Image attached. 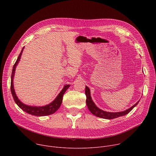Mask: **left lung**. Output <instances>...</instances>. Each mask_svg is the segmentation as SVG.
<instances>
[{
    "label": "left lung",
    "mask_w": 156,
    "mask_h": 156,
    "mask_svg": "<svg viewBox=\"0 0 156 156\" xmlns=\"http://www.w3.org/2000/svg\"><path fill=\"white\" fill-rule=\"evenodd\" d=\"M85 94L86 96V104H87V108H89V110H90V112L96 117L105 119H115V118L128 114L133 108L137 105V104L140 101H138L134 105H133L131 107H130L129 108L125 111H123V112H105V111H104L99 108L95 105V104L92 101V99L90 95V90L87 86H86V88H85Z\"/></svg>",
    "instance_id": "obj_1"
}]
</instances>
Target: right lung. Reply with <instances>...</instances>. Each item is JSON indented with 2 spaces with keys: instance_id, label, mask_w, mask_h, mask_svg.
I'll use <instances>...</instances> for the list:
<instances>
[{
  "instance_id": "add662e5",
  "label": "right lung",
  "mask_w": 156,
  "mask_h": 156,
  "mask_svg": "<svg viewBox=\"0 0 156 156\" xmlns=\"http://www.w3.org/2000/svg\"><path fill=\"white\" fill-rule=\"evenodd\" d=\"M24 48L22 49L20 55L18 57V58L15 63L13 66V70H12V76H11V86H10V90L12 92V94L13 96V98L15 102V103L18 105V107L25 111V112L36 115V116H46V115H49L51 114H52L55 113V112L58 110V108L60 107L62 102V99H63V96L65 91L67 90V89L69 87L70 85H66L64 86L63 88V90L61 91V92L58 94L57 97L55 98V99L51 102V104L42 106V107H32V106H29L27 105L24 104L22 103L17 98L16 96V94L15 93V90L13 88V76L15 74V71L16 69V66L17 65L18 63L19 62L20 60V57L21 55L22 52H23Z\"/></svg>"
}]
</instances>
